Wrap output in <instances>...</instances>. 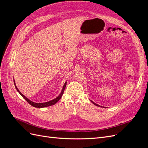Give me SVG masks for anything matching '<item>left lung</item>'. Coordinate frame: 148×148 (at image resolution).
Returning a JSON list of instances; mask_svg holds the SVG:
<instances>
[{
  "mask_svg": "<svg viewBox=\"0 0 148 148\" xmlns=\"http://www.w3.org/2000/svg\"><path fill=\"white\" fill-rule=\"evenodd\" d=\"M91 101V100H90ZM91 102L92 103V104H95V106H98V107H102V106H99V105H98V104H96V103H95V102H92V101H91Z\"/></svg>",
  "mask_w": 148,
  "mask_h": 148,
  "instance_id": "left-lung-1",
  "label": "left lung"
}]
</instances>
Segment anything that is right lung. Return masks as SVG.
<instances>
[{
    "instance_id": "1",
    "label": "right lung",
    "mask_w": 148,
    "mask_h": 148,
    "mask_svg": "<svg viewBox=\"0 0 148 148\" xmlns=\"http://www.w3.org/2000/svg\"><path fill=\"white\" fill-rule=\"evenodd\" d=\"M13 82H14V84H15V86L16 89L17 90V91L20 93V95L22 97H23L24 98V99H25L26 101H27L30 105H31V106L34 107H37V108H42V107H49V106H53V105L56 104V103L60 99V98L62 97V95H63L64 90H65V87H66V82H65V83H64V85L63 88H62V91H61V92L60 93V95H59V96H58L56 98H55V99H52V100H51V101H48V102H41V103H37V102H34L31 101V100H29V99H28V98L26 97L25 96H24V95H23V94H22V93L18 90V89L17 88L14 79H13Z\"/></svg>"
}]
</instances>
